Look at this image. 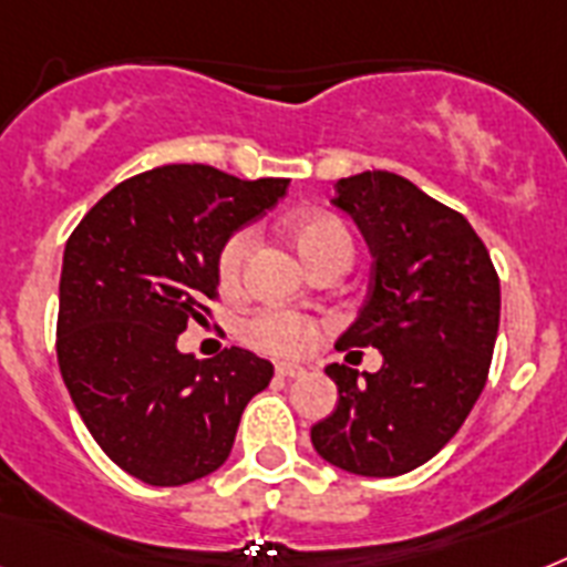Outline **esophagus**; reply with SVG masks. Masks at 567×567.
Segmentation results:
<instances>
[{
	"instance_id": "esophagus-1",
	"label": "esophagus",
	"mask_w": 567,
	"mask_h": 567,
	"mask_svg": "<svg viewBox=\"0 0 567 567\" xmlns=\"http://www.w3.org/2000/svg\"><path fill=\"white\" fill-rule=\"evenodd\" d=\"M276 374H279V378H302V374H306V369H302V365H293V363H279L276 365Z\"/></svg>"
}]
</instances>
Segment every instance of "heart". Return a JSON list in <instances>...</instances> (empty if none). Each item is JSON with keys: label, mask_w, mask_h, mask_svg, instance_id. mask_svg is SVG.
I'll return each mask as SVG.
<instances>
[{"label": "heart", "mask_w": 567, "mask_h": 567, "mask_svg": "<svg viewBox=\"0 0 567 567\" xmlns=\"http://www.w3.org/2000/svg\"><path fill=\"white\" fill-rule=\"evenodd\" d=\"M291 239L297 245L299 256L306 259L311 270L322 268L326 261L349 259L354 256V245L340 218L331 213L311 210L302 213L291 221ZM254 247V230L233 233L225 241L221 254H218V279L225 288H233L239 282L245 259ZM241 337L250 346L279 357H297L308 349L317 337V326L308 317H299L293 311H279V308H265L254 313L250 320L241 326Z\"/></svg>", "instance_id": "b5f03b06"}]
</instances>
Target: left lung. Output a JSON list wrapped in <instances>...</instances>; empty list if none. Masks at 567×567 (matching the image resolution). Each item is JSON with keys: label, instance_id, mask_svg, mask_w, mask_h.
Here are the masks:
<instances>
[{"label": "left lung", "instance_id": "obj_1", "mask_svg": "<svg viewBox=\"0 0 567 567\" xmlns=\"http://www.w3.org/2000/svg\"><path fill=\"white\" fill-rule=\"evenodd\" d=\"M331 198L372 250V279L337 351L378 349V372L331 363L337 409L311 426L334 467L392 478L461 430L487 383L502 291L470 221L386 169L337 181ZM360 354V351H349Z\"/></svg>", "mask_w": 567, "mask_h": 567}]
</instances>
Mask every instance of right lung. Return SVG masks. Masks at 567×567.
Segmentation results:
<instances>
[{
	"mask_svg": "<svg viewBox=\"0 0 567 567\" xmlns=\"http://www.w3.org/2000/svg\"><path fill=\"white\" fill-rule=\"evenodd\" d=\"M288 178L241 181L169 164L123 181L65 241L56 360L100 450L152 487H178L227 461L241 412L274 365L245 349L178 351L218 291V254L270 210Z\"/></svg>",
	"mask_w": 567,
	"mask_h": 567,
	"instance_id": "obj_1",
	"label": "right lung"
}]
</instances>
